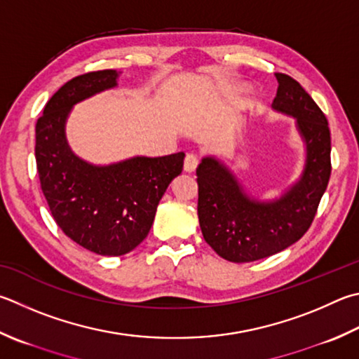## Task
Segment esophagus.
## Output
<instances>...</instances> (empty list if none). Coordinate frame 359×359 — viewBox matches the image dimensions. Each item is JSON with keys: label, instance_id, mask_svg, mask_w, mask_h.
I'll return each instance as SVG.
<instances>
[{"label": "esophagus", "instance_id": "obj_1", "mask_svg": "<svg viewBox=\"0 0 359 359\" xmlns=\"http://www.w3.org/2000/svg\"><path fill=\"white\" fill-rule=\"evenodd\" d=\"M198 168V157L194 154H188L184 161V169L187 172H193Z\"/></svg>", "mask_w": 359, "mask_h": 359}]
</instances>
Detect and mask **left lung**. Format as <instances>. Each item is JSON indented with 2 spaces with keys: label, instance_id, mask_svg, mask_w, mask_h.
<instances>
[{
  "label": "left lung",
  "instance_id": "left-lung-1",
  "mask_svg": "<svg viewBox=\"0 0 359 359\" xmlns=\"http://www.w3.org/2000/svg\"><path fill=\"white\" fill-rule=\"evenodd\" d=\"M273 108L297 117L306 144L302 177L281 198L269 202L248 196L223 163L202 158L196 169L198 217L202 236L213 251L229 262L265 259L302 238L314 221L331 175V136L328 121L302 84L285 74Z\"/></svg>",
  "mask_w": 359,
  "mask_h": 359
}]
</instances>
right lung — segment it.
Returning <instances> with one entry per match:
<instances>
[{"label": "right lung", "mask_w": 359, "mask_h": 359, "mask_svg": "<svg viewBox=\"0 0 359 359\" xmlns=\"http://www.w3.org/2000/svg\"><path fill=\"white\" fill-rule=\"evenodd\" d=\"M117 75L109 69L72 78L36 123L37 172L50 212L69 238L100 256H122L147 237L158 202L185 158L177 152L94 166L70 151L66 119L72 107L114 88Z\"/></svg>", "instance_id": "right-lung-1"}]
</instances>
